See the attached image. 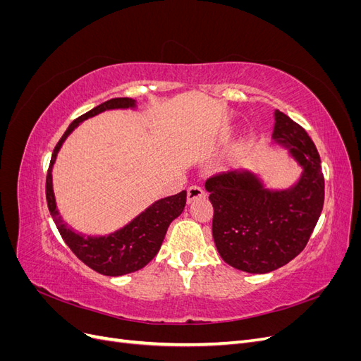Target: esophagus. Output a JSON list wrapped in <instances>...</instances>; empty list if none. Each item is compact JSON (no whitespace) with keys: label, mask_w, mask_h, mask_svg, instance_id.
Returning <instances> with one entry per match:
<instances>
[{"label":"esophagus","mask_w":361,"mask_h":361,"mask_svg":"<svg viewBox=\"0 0 361 361\" xmlns=\"http://www.w3.org/2000/svg\"><path fill=\"white\" fill-rule=\"evenodd\" d=\"M204 195H206V192L202 187H199V185H192V187H190L187 191V200H188V203H192L194 200L204 197Z\"/></svg>","instance_id":"34e87169"}]
</instances>
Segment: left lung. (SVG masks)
<instances>
[{"instance_id": "left-lung-1", "label": "left lung", "mask_w": 361, "mask_h": 361, "mask_svg": "<svg viewBox=\"0 0 361 361\" xmlns=\"http://www.w3.org/2000/svg\"><path fill=\"white\" fill-rule=\"evenodd\" d=\"M272 143L301 167L285 190L267 188L259 174L233 170L204 183L214 206L212 236L221 259L251 274H267L297 257L324 206V174L316 146L286 114L274 111Z\"/></svg>"}]
</instances>
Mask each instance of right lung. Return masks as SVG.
<instances>
[{
  "mask_svg": "<svg viewBox=\"0 0 361 361\" xmlns=\"http://www.w3.org/2000/svg\"><path fill=\"white\" fill-rule=\"evenodd\" d=\"M128 108H130V110L137 108V101L130 99V97H116V99H110L97 105L89 113L73 120L52 152L47 174L48 209L63 241L66 243V245L73 251V255L84 262L87 267L99 272V274L110 277H118L129 274V272H135L146 267L157 256L170 223L183 211L185 203H187V191L157 200L146 207L143 212L138 214L133 221H129L113 233L99 236L82 235L72 231V227L64 223L60 216L56 195H54L52 190V167L64 140L84 120L108 110H128Z\"/></svg>",
  "mask_w": 361,
  "mask_h": 361,
  "instance_id": "add662e5",
  "label": "right lung"
}]
</instances>
